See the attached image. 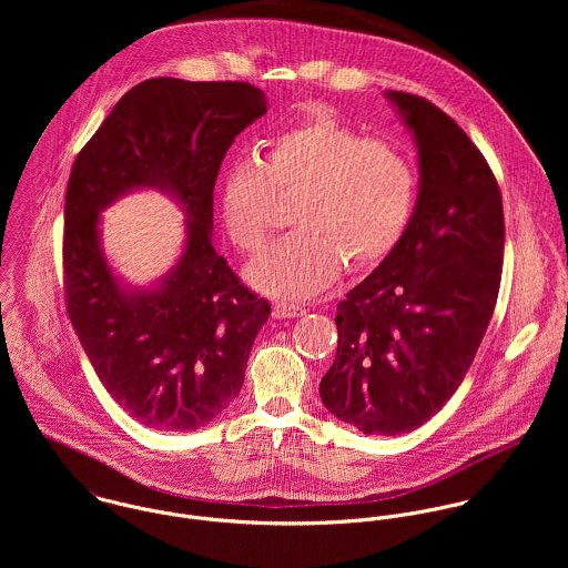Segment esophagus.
<instances>
[{
  "instance_id": "34e87169",
  "label": "esophagus",
  "mask_w": 568,
  "mask_h": 568,
  "mask_svg": "<svg viewBox=\"0 0 568 568\" xmlns=\"http://www.w3.org/2000/svg\"><path fill=\"white\" fill-rule=\"evenodd\" d=\"M306 308L302 304H295V302H286V300H277L273 304V317L275 320H295L300 315H304Z\"/></svg>"
}]
</instances>
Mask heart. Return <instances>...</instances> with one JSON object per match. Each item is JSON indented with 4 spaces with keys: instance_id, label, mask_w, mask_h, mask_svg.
<instances>
[{
    "instance_id": "1",
    "label": "heart",
    "mask_w": 568,
    "mask_h": 568,
    "mask_svg": "<svg viewBox=\"0 0 568 568\" xmlns=\"http://www.w3.org/2000/svg\"><path fill=\"white\" fill-rule=\"evenodd\" d=\"M277 194H297L300 225L246 271L268 293L311 297L352 268L381 264L403 241L417 199L405 151L367 140L332 115H311L275 133L260 158L230 163L221 176V214L232 243L257 253L277 219Z\"/></svg>"
}]
</instances>
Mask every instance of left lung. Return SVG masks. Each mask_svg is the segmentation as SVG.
<instances>
[{"mask_svg":"<svg viewBox=\"0 0 568 568\" xmlns=\"http://www.w3.org/2000/svg\"><path fill=\"white\" fill-rule=\"evenodd\" d=\"M413 131L419 194L398 246L336 306L338 345L320 396L365 435L415 430L466 378L491 320L505 221L466 131L426 98L387 91Z\"/></svg>","mask_w":568,"mask_h":568,"instance_id":"obj_1","label":"left lung"}]
</instances>
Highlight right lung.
I'll return each instance as SVG.
<instances>
[{
  "label": "right lung",
  "mask_w": 568,
  "mask_h": 568,
  "mask_svg": "<svg viewBox=\"0 0 568 568\" xmlns=\"http://www.w3.org/2000/svg\"><path fill=\"white\" fill-rule=\"evenodd\" d=\"M266 113L248 82L151 79L126 91L82 146L65 192L63 288L100 383L135 422L196 430L243 387L271 306L212 243L214 183L234 138ZM155 186L189 214L180 262L155 290H124L99 248V212Z\"/></svg>",
  "instance_id": "obj_1"
}]
</instances>
